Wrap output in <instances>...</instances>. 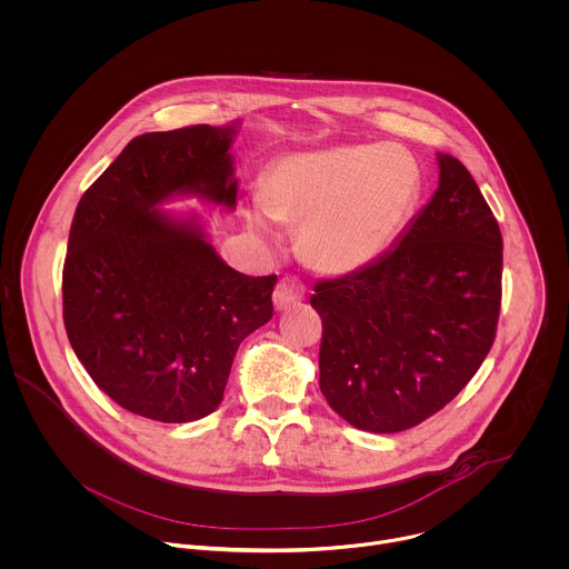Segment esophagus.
<instances>
[{
	"label": "esophagus",
	"instance_id": "34e87169",
	"mask_svg": "<svg viewBox=\"0 0 569 569\" xmlns=\"http://www.w3.org/2000/svg\"><path fill=\"white\" fill-rule=\"evenodd\" d=\"M303 297H306V288H303V283H301L299 279H292V277H283V279L277 283L274 295H272L277 310H286V308H290V306L299 303Z\"/></svg>",
	"mask_w": 569,
	"mask_h": 569
}]
</instances>
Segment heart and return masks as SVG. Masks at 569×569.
Listing matches in <instances>:
<instances>
[{
	"instance_id": "b5f03b06",
	"label": "heart",
	"mask_w": 569,
	"mask_h": 569,
	"mask_svg": "<svg viewBox=\"0 0 569 569\" xmlns=\"http://www.w3.org/2000/svg\"><path fill=\"white\" fill-rule=\"evenodd\" d=\"M419 194L415 161L390 146H350L290 154L252 197L250 223H303V250L326 272H352L377 259L406 223Z\"/></svg>"
}]
</instances>
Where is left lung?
<instances>
[{"label":"left lung","instance_id":"8db88e82","mask_svg":"<svg viewBox=\"0 0 569 569\" xmlns=\"http://www.w3.org/2000/svg\"><path fill=\"white\" fill-rule=\"evenodd\" d=\"M439 188L399 243L315 286L319 386L366 432L410 430L486 361L501 312L503 237L468 168L439 154Z\"/></svg>","mask_w":569,"mask_h":569}]
</instances>
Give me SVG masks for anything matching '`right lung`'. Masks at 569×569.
Segmentation results:
<instances>
[{
  "instance_id": "right-lung-1",
  "label": "right lung",
  "mask_w": 569,
  "mask_h": 569,
  "mask_svg": "<svg viewBox=\"0 0 569 569\" xmlns=\"http://www.w3.org/2000/svg\"><path fill=\"white\" fill-rule=\"evenodd\" d=\"M232 137L206 123L134 137L72 217L66 335L99 390L152 421L212 415L239 343L274 312L277 274L232 270L199 230L154 210L174 192L232 208Z\"/></svg>"
}]
</instances>
